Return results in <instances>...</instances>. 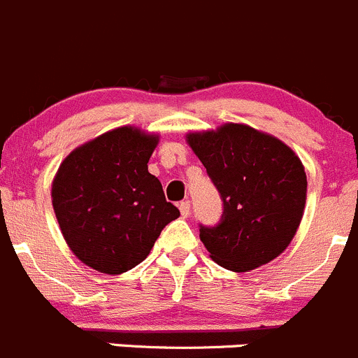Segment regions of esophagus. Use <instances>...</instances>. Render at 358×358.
I'll return each mask as SVG.
<instances>
[{"label": "esophagus", "instance_id": "obj_1", "mask_svg": "<svg viewBox=\"0 0 358 358\" xmlns=\"http://www.w3.org/2000/svg\"><path fill=\"white\" fill-rule=\"evenodd\" d=\"M180 208V213H182V217H189L190 213V201H182L178 205Z\"/></svg>", "mask_w": 358, "mask_h": 358}]
</instances>
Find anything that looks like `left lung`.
Listing matches in <instances>:
<instances>
[{"mask_svg": "<svg viewBox=\"0 0 358 358\" xmlns=\"http://www.w3.org/2000/svg\"><path fill=\"white\" fill-rule=\"evenodd\" d=\"M187 143L224 205L219 224L199 226L210 258L231 272L275 259L295 236L306 206L307 176L296 153L242 123L190 132Z\"/></svg>", "mask_w": 358, "mask_h": 358, "instance_id": "left-lung-1", "label": "left lung"}]
</instances>
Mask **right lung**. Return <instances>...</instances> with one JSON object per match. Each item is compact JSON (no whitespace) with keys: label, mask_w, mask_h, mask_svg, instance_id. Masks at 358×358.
<instances>
[{"label":"right lung","mask_w":358,"mask_h":358,"mask_svg":"<svg viewBox=\"0 0 358 358\" xmlns=\"http://www.w3.org/2000/svg\"><path fill=\"white\" fill-rule=\"evenodd\" d=\"M157 143V134L118 127L59 164L51 190L59 229L73 255L96 272L118 275L139 265L180 215L148 173Z\"/></svg>","instance_id":"obj_1"}]
</instances>
